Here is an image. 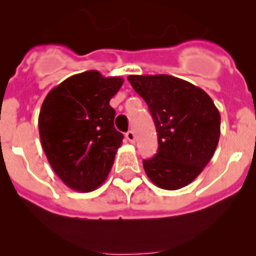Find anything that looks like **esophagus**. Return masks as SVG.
<instances>
[{
    "label": "esophagus",
    "mask_w": 256,
    "mask_h": 256,
    "mask_svg": "<svg viewBox=\"0 0 256 256\" xmlns=\"http://www.w3.org/2000/svg\"><path fill=\"white\" fill-rule=\"evenodd\" d=\"M125 136H126V138L128 140V142H131V144L135 142V134H134L132 131H128V132L125 134Z\"/></svg>",
    "instance_id": "obj_1"
}]
</instances>
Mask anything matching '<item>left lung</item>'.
<instances>
[{
    "label": "left lung",
    "mask_w": 256,
    "mask_h": 256,
    "mask_svg": "<svg viewBox=\"0 0 256 256\" xmlns=\"http://www.w3.org/2000/svg\"><path fill=\"white\" fill-rule=\"evenodd\" d=\"M128 79L146 102L157 131V154L144 160L147 177L162 190L186 187L207 166L218 146V109L204 90L176 76Z\"/></svg>",
    "instance_id": "1"
}]
</instances>
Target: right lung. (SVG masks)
<instances>
[{
  "label": "right lung",
  "mask_w": 256,
  "mask_h": 256,
  "mask_svg": "<svg viewBox=\"0 0 256 256\" xmlns=\"http://www.w3.org/2000/svg\"><path fill=\"white\" fill-rule=\"evenodd\" d=\"M122 82L88 70L62 82L43 102L40 142L53 171L72 190L92 192L112 170L124 135L114 128L109 102Z\"/></svg>",
  "instance_id": "right-lung-1"
}]
</instances>
